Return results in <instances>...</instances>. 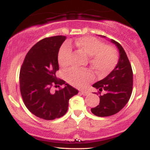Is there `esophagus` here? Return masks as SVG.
Wrapping results in <instances>:
<instances>
[{
	"label": "esophagus",
	"mask_w": 150,
	"mask_h": 150,
	"mask_svg": "<svg viewBox=\"0 0 150 150\" xmlns=\"http://www.w3.org/2000/svg\"><path fill=\"white\" fill-rule=\"evenodd\" d=\"M80 93L83 96H87V95H88V94H89V92H87V91H82H82H80Z\"/></svg>",
	"instance_id": "34e87169"
}]
</instances>
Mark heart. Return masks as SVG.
<instances>
[{"mask_svg": "<svg viewBox=\"0 0 150 150\" xmlns=\"http://www.w3.org/2000/svg\"><path fill=\"white\" fill-rule=\"evenodd\" d=\"M69 44H63L58 53V61L60 65L64 67L68 64L71 53ZM75 45L87 56L89 61L98 73L104 75L109 73L116 67L118 61L116 51L111 46H104V43L93 37H82L75 42ZM66 79L72 85L84 87L93 79V75L88 70H68L65 74Z\"/></svg>", "mask_w": 150, "mask_h": 150, "instance_id": "b5f03b06", "label": "heart"}]
</instances>
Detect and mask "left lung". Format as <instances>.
I'll return each instance as SVG.
<instances>
[{
    "instance_id": "obj_1",
    "label": "left lung",
    "mask_w": 150,
    "mask_h": 150,
    "mask_svg": "<svg viewBox=\"0 0 150 150\" xmlns=\"http://www.w3.org/2000/svg\"><path fill=\"white\" fill-rule=\"evenodd\" d=\"M110 42L116 46L119 51L118 63L107 76L92 85L99 89L100 102L97 106L91 108V111L100 117L110 116L119 112L128 103L132 90L133 75L126 53L119 43L113 39H110ZM102 91H105V94L101 96Z\"/></svg>"
}]
</instances>
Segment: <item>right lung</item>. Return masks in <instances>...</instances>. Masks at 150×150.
Returning a JSON list of instances; mask_svg holds the SVG:
<instances>
[{
    "mask_svg": "<svg viewBox=\"0 0 150 150\" xmlns=\"http://www.w3.org/2000/svg\"><path fill=\"white\" fill-rule=\"evenodd\" d=\"M65 39V36H56L39 41L28 51L20 69V92L26 107L44 120L64 116L69 99L78 93L56 76L59 70L58 53ZM53 85H64V88L53 93Z\"/></svg>",
    "mask_w": 150,
    "mask_h": 150,
    "instance_id": "add662e5",
    "label": "right lung"
}]
</instances>
